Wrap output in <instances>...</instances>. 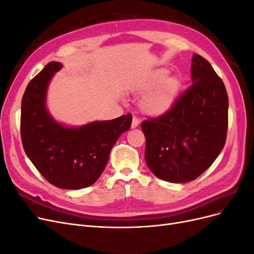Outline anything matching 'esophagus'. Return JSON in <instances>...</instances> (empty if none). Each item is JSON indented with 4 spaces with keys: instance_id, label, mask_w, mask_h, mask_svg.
I'll use <instances>...</instances> for the list:
<instances>
[{
    "instance_id": "34e87169",
    "label": "esophagus",
    "mask_w": 254,
    "mask_h": 254,
    "mask_svg": "<svg viewBox=\"0 0 254 254\" xmlns=\"http://www.w3.org/2000/svg\"><path fill=\"white\" fill-rule=\"evenodd\" d=\"M139 125H140L139 119H137L136 117H133V118H132V123H131V128L134 129V128H136Z\"/></svg>"
}]
</instances>
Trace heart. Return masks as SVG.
Segmentation results:
<instances>
[{
    "instance_id": "1",
    "label": "heart",
    "mask_w": 254,
    "mask_h": 254,
    "mask_svg": "<svg viewBox=\"0 0 254 254\" xmlns=\"http://www.w3.org/2000/svg\"><path fill=\"white\" fill-rule=\"evenodd\" d=\"M168 76L165 68H159L148 75L134 88L137 93H144L141 99L142 111L152 118H159L170 112L177 102L181 90V82L176 76Z\"/></svg>"
}]
</instances>
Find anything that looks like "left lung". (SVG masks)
<instances>
[{
  "label": "left lung",
  "instance_id": "8db88e82",
  "mask_svg": "<svg viewBox=\"0 0 254 254\" xmlns=\"http://www.w3.org/2000/svg\"><path fill=\"white\" fill-rule=\"evenodd\" d=\"M191 86L174 108L159 119L144 121L145 161L159 179L186 183L214 162L226 143L229 99L211 64L193 54Z\"/></svg>",
  "mask_w": 254,
  "mask_h": 254
}]
</instances>
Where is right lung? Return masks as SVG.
Masks as SVG:
<instances>
[{"mask_svg":"<svg viewBox=\"0 0 254 254\" xmlns=\"http://www.w3.org/2000/svg\"><path fill=\"white\" fill-rule=\"evenodd\" d=\"M64 64L52 61L29 81L21 105V139L28 159L53 186L79 190L104 172L110 151L130 129L131 114L110 121L67 126L53 118L47 106L50 82Z\"/></svg>","mask_w":254,"mask_h":254,"instance_id":"add662e5","label":"right lung"}]
</instances>
